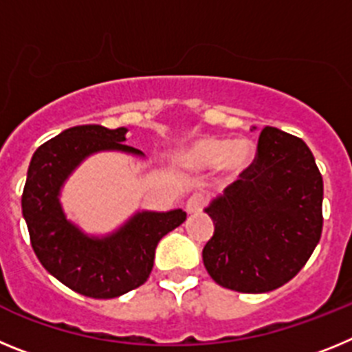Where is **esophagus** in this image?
Returning a JSON list of instances; mask_svg holds the SVG:
<instances>
[{"instance_id":"obj_1","label":"esophagus","mask_w":352,"mask_h":352,"mask_svg":"<svg viewBox=\"0 0 352 352\" xmlns=\"http://www.w3.org/2000/svg\"><path fill=\"white\" fill-rule=\"evenodd\" d=\"M204 206H206V197L203 194H192L185 203L188 213H199V211H203Z\"/></svg>"}]
</instances>
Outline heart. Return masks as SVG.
Instances as JSON below:
<instances>
[{"label":"heart","instance_id":"obj_1","mask_svg":"<svg viewBox=\"0 0 352 352\" xmlns=\"http://www.w3.org/2000/svg\"><path fill=\"white\" fill-rule=\"evenodd\" d=\"M256 146L248 139L201 138L186 146L182 162L192 169H220L227 174L243 173L254 160Z\"/></svg>","mask_w":352,"mask_h":352}]
</instances>
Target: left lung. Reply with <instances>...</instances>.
<instances>
[{"instance_id": "obj_1", "label": "left lung", "mask_w": 352, "mask_h": 352, "mask_svg": "<svg viewBox=\"0 0 352 352\" xmlns=\"http://www.w3.org/2000/svg\"><path fill=\"white\" fill-rule=\"evenodd\" d=\"M204 211L214 232L203 261L217 284L250 294L287 284L321 239L322 176L312 151L266 126L254 164Z\"/></svg>"}]
</instances>
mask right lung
I'll return each mask as SVG.
<instances>
[{
	"mask_svg": "<svg viewBox=\"0 0 352 352\" xmlns=\"http://www.w3.org/2000/svg\"><path fill=\"white\" fill-rule=\"evenodd\" d=\"M129 129L77 125L43 142L31 157L23 192V217L42 266L72 291L89 298H118L148 280L155 248L186 219L183 210L138 211L116 231L84 232L67 219L61 188L88 157L100 151L144 157L126 146Z\"/></svg>",
	"mask_w": 352,
	"mask_h": 352,
	"instance_id": "add662e5",
	"label": "right lung"
}]
</instances>
